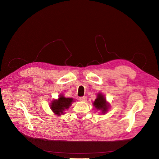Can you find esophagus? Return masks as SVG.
I'll return each instance as SVG.
<instances>
[{
	"label": "esophagus",
	"instance_id": "obj_1",
	"mask_svg": "<svg viewBox=\"0 0 159 159\" xmlns=\"http://www.w3.org/2000/svg\"><path fill=\"white\" fill-rule=\"evenodd\" d=\"M79 100L82 102H85V101H86L87 98H86V96H82V97H80Z\"/></svg>",
	"mask_w": 159,
	"mask_h": 159
}]
</instances>
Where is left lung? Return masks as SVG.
I'll return each instance as SVG.
<instances>
[{
    "mask_svg": "<svg viewBox=\"0 0 159 159\" xmlns=\"http://www.w3.org/2000/svg\"><path fill=\"white\" fill-rule=\"evenodd\" d=\"M93 104L97 110L102 111V114H105L109 107V106L106 103V98L101 94H99L97 96V98L95 100Z\"/></svg>",
    "mask_w": 159,
    "mask_h": 159,
    "instance_id": "left-lung-1",
    "label": "left lung"
}]
</instances>
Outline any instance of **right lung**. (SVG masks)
Here are the masks:
<instances>
[{
  "label": "right lung",
  "mask_w": 159,
  "mask_h": 159,
  "mask_svg": "<svg viewBox=\"0 0 159 159\" xmlns=\"http://www.w3.org/2000/svg\"><path fill=\"white\" fill-rule=\"evenodd\" d=\"M73 99L71 98H65L63 96H60L57 100H53L51 104V109L55 114L60 116L64 114V111L68 109L71 105Z\"/></svg>",
  "instance_id": "1"
}]
</instances>
